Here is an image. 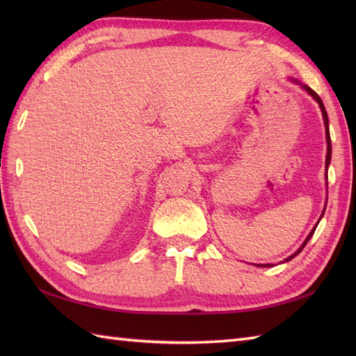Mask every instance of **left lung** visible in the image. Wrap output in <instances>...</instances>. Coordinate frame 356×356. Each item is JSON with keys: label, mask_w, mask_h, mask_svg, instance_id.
<instances>
[{"label": "left lung", "mask_w": 356, "mask_h": 356, "mask_svg": "<svg viewBox=\"0 0 356 356\" xmlns=\"http://www.w3.org/2000/svg\"><path fill=\"white\" fill-rule=\"evenodd\" d=\"M303 88L306 90V92H307L309 95H311V96L314 97V99H315L316 102H318V105H320V108H321V113H323L324 125H326V140H327V156H326V166H329V163H330V157H332V143H330V133H329V119H327V113H326V108H324V104H323V101H321V97H320L318 95H316V93L314 92V90H312L311 87H307V86H303ZM314 232H315V228L312 229V232H311V234H309V236H307V238L305 240V243H303V245H301V248L298 249V251H297V252H295L293 255H291V257H289V259H286V261H289V260H292L295 255H298V254H300L301 251H303V248L306 246V243H307V241H309V238H311V237L314 236ZM266 266H269V264H266Z\"/></svg>", "instance_id": "obj_1"}]
</instances>
